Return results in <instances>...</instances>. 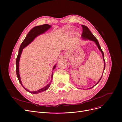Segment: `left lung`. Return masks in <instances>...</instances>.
I'll list each match as a JSON object with an SVG mask.
<instances>
[{
	"label": "left lung",
	"mask_w": 122,
	"mask_h": 122,
	"mask_svg": "<svg viewBox=\"0 0 122 122\" xmlns=\"http://www.w3.org/2000/svg\"><path fill=\"white\" fill-rule=\"evenodd\" d=\"M81 27L82 28V35H81V37L83 38L84 40H90V41H94L95 43H96V44L97 45V46L99 49V50L101 51V52L102 53V56H103V60H104V70H103V72H104V69H105V60H104V53H103V51L102 50L101 48V47L100 46V45L99 44V42L97 41V38H96L93 35V34L92 33V32L90 31V30H89V29L86 27V25H81ZM103 74H102V75L101 76V78L100 79V80L98 81L97 83V84H96L95 85H94L93 86H92V87L91 88H92L93 87H94L95 86L97 85L98 83L99 82V81L101 80V78H102V76H103Z\"/></svg>",
	"instance_id": "8db88e82"
}]
</instances>
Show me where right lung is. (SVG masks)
Here are the masks:
<instances>
[{"label": "right lung", "mask_w": 122, "mask_h": 122, "mask_svg": "<svg viewBox=\"0 0 122 122\" xmlns=\"http://www.w3.org/2000/svg\"><path fill=\"white\" fill-rule=\"evenodd\" d=\"M51 25L48 24H44L42 25H37V26L35 27L34 28L32 29L30 32H29V33L27 34L26 37L25 38V40H24V41L22 42V44H21V46L20 47V48H19V52H18V54L17 55V59H16V74L17 76L18 79L19 80V82L21 84V85H22V86L26 90L27 92L31 93H33V94H36V93H38L40 92H42L46 91V90L49 87L50 84L51 83V81L48 84L47 86H44V87L39 89L37 91H35V92H30L29 91V90H28L27 89L25 88L22 85V81H21V79H20V74H19V61H20V56L22 53V52L23 51V49L25 47H26L31 42L33 41L35 38L38 36H39L41 34H42L43 33H44L46 31H47L49 29H50L51 28ZM56 65H55V66H54L53 70H54L55 67H56ZM53 76V73H52V76L51 78H52Z\"/></svg>", "instance_id": "right-lung-1"}]
</instances>
